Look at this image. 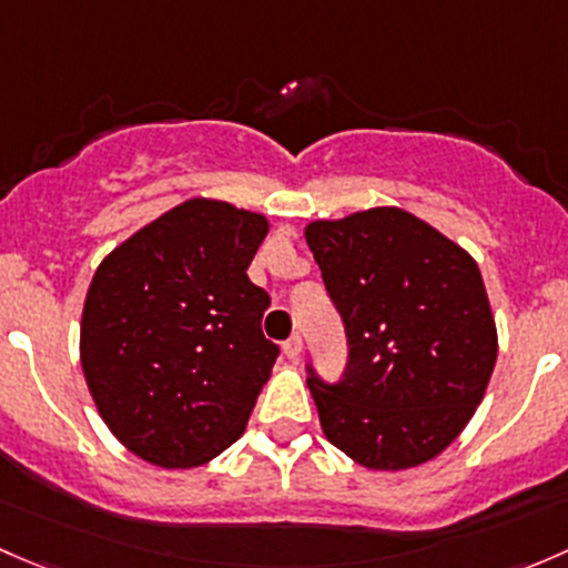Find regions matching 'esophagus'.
I'll list each match as a JSON object with an SVG mask.
<instances>
[{
    "label": "esophagus",
    "instance_id": "34e87169",
    "mask_svg": "<svg viewBox=\"0 0 568 568\" xmlns=\"http://www.w3.org/2000/svg\"><path fill=\"white\" fill-rule=\"evenodd\" d=\"M301 353H303V338L295 333V336H290L284 342V355L290 361H297V358H301Z\"/></svg>",
    "mask_w": 568,
    "mask_h": 568
}]
</instances>
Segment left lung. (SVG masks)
<instances>
[{"mask_svg":"<svg viewBox=\"0 0 568 568\" xmlns=\"http://www.w3.org/2000/svg\"><path fill=\"white\" fill-rule=\"evenodd\" d=\"M306 243L347 333V369L308 390L327 440L369 470H405L446 452L498 358L476 260L399 207L312 221Z\"/></svg>","mask_w":568,"mask_h":568,"instance_id":"obj_1","label":"left lung"}]
</instances>
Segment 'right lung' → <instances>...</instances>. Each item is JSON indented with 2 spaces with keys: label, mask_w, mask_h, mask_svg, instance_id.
<instances>
[{
  "label": "right lung",
  "mask_w": 568,
  "mask_h": 568,
  "mask_svg": "<svg viewBox=\"0 0 568 568\" xmlns=\"http://www.w3.org/2000/svg\"><path fill=\"white\" fill-rule=\"evenodd\" d=\"M267 219L189 199L98 265L81 314V369L111 435L158 467H196L243 435L278 347L248 265Z\"/></svg>",
  "instance_id": "1"
}]
</instances>
